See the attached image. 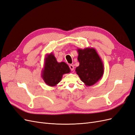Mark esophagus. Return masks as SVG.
I'll return each instance as SVG.
<instances>
[{
  "mask_svg": "<svg viewBox=\"0 0 135 135\" xmlns=\"http://www.w3.org/2000/svg\"><path fill=\"white\" fill-rule=\"evenodd\" d=\"M69 68H70V70H71V71H73V70H74V66H73V65H69Z\"/></svg>",
  "mask_w": 135,
  "mask_h": 135,
  "instance_id": "esophagus-1",
  "label": "esophagus"
}]
</instances>
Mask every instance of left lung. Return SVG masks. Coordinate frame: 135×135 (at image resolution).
<instances>
[{
	"instance_id": "1",
	"label": "left lung",
	"mask_w": 135,
	"mask_h": 135,
	"mask_svg": "<svg viewBox=\"0 0 135 135\" xmlns=\"http://www.w3.org/2000/svg\"><path fill=\"white\" fill-rule=\"evenodd\" d=\"M79 66L76 74L87 86H91L100 80L104 72V64L96 50L92 47L77 49Z\"/></svg>"
}]
</instances>
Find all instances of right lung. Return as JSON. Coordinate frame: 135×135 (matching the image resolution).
I'll return each mask as SVG.
<instances>
[{
  "mask_svg": "<svg viewBox=\"0 0 135 135\" xmlns=\"http://www.w3.org/2000/svg\"><path fill=\"white\" fill-rule=\"evenodd\" d=\"M70 72V69L68 65L64 62H58L52 52L46 54L42 77L47 85L56 86L62 79L63 75Z\"/></svg>",
  "mask_w": 135,
  "mask_h": 135,
  "instance_id": "obj_1",
  "label": "right lung"
}]
</instances>
